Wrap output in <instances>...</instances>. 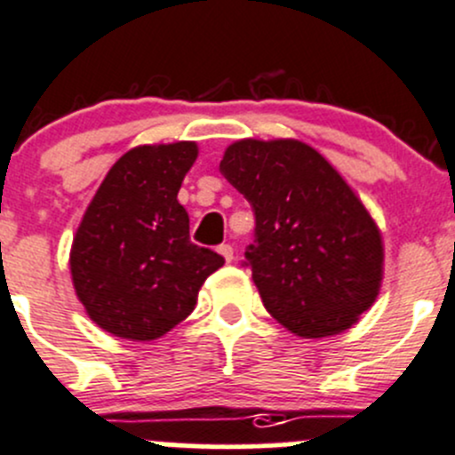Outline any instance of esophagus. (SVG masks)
I'll return each mask as SVG.
<instances>
[{"instance_id": "esophagus-1", "label": "esophagus", "mask_w": 455, "mask_h": 455, "mask_svg": "<svg viewBox=\"0 0 455 455\" xmlns=\"http://www.w3.org/2000/svg\"><path fill=\"white\" fill-rule=\"evenodd\" d=\"M218 253L222 255L227 261H233V246L231 244H220Z\"/></svg>"}]
</instances>
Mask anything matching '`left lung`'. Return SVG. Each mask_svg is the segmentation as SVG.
<instances>
[{"label":"left lung","mask_w":455,"mask_h":455,"mask_svg":"<svg viewBox=\"0 0 455 455\" xmlns=\"http://www.w3.org/2000/svg\"><path fill=\"white\" fill-rule=\"evenodd\" d=\"M249 200L253 244L244 266L266 310L299 337L347 330L379 295L376 224L332 164L299 140H240L220 163Z\"/></svg>","instance_id":"1"}]
</instances>
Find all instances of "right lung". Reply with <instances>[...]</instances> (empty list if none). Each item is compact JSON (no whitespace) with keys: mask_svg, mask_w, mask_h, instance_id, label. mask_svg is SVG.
<instances>
[{"mask_svg":"<svg viewBox=\"0 0 455 455\" xmlns=\"http://www.w3.org/2000/svg\"><path fill=\"white\" fill-rule=\"evenodd\" d=\"M196 142L142 145L116 160L72 244L76 295L96 325L151 341L191 315L204 279L224 257L189 240L178 202Z\"/></svg>","mask_w":455,"mask_h":455,"instance_id":"right-lung-1","label":"right lung"}]
</instances>
